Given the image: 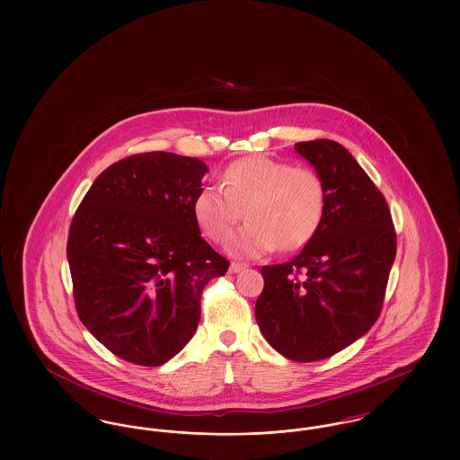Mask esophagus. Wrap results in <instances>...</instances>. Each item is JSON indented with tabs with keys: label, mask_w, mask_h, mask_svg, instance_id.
I'll return each instance as SVG.
<instances>
[{
	"label": "esophagus",
	"mask_w": 460,
	"mask_h": 460,
	"mask_svg": "<svg viewBox=\"0 0 460 460\" xmlns=\"http://www.w3.org/2000/svg\"><path fill=\"white\" fill-rule=\"evenodd\" d=\"M248 265L243 262H231V267H229V270L233 272V274H236V272H240L243 269H246Z\"/></svg>",
	"instance_id": "esophagus-1"
}]
</instances>
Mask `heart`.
<instances>
[{"instance_id": "obj_1", "label": "heart", "mask_w": 460, "mask_h": 460, "mask_svg": "<svg viewBox=\"0 0 460 460\" xmlns=\"http://www.w3.org/2000/svg\"><path fill=\"white\" fill-rule=\"evenodd\" d=\"M326 208L328 188L315 169L262 154L229 164L220 188L203 186L193 201L198 227L216 243L229 236L243 214L248 217L227 240L236 257L304 248L321 229Z\"/></svg>"}]
</instances>
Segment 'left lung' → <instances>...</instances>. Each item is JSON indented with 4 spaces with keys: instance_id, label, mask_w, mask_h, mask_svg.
I'll list each match as a JSON object with an SVG mask.
<instances>
[{
    "instance_id": "obj_1",
    "label": "left lung",
    "mask_w": 460,
    "mask_h": 460,
    "mask_svg": "<svg viewBox=\"0 0 460 460\" xmlns=\"http://www.w3.org/2000/svg\"><path fill=\"white\" fill-rule=\"evenodd\" d=\"M328 188L326 217L289 262L263 265L257 324L272 349L317 362L347 349L377 321L396 255L388 203L336 141L296 143Z\"/></svg>"
}]
</instances>
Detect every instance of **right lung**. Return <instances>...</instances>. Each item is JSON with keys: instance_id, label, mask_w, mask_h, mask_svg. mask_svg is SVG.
Instances as JSON below:
<instances>
[{"instance_id": "right-lung-1", "label": "right lung", "mask_w": 460, "mask_h": 460, "mask_svg": "<svg viewBox=\"0 0 460 460\" xmlns=\"http://www.w3.org/2000/svg\"><path fill=\"white\" fill-rule=\"evenodd\" d=\"M207 171L193 156L131 155L96 177L70 222L77 315L132 364L156 367L182 350L199 323L203 288L229 269L193 216Z\"/></svg>"}]
</instances>
